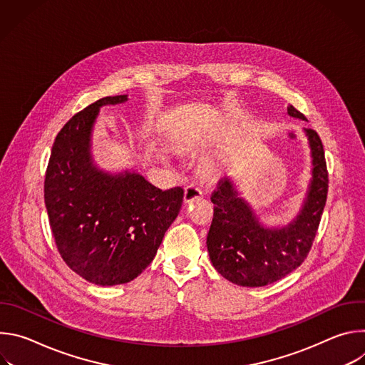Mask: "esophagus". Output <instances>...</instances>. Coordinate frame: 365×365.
Masks as SVG:
<instances>
[{"mask_svg": "<svg viewBox=\"0 0 365 365\" xmlns=\"http://www.w3.org/2000/svg\"><path fill=\"white\" fill-rule=\"evenodd\" d=\"M200 196H202V189H200L199 185L190 183L185 187V202L186 203H190V202H193L195 199H197Z\"/></svg>", "mask_w": 365, "mask_h": 365, "instance_id": "1", "label": "esophagus"}]
</instances>
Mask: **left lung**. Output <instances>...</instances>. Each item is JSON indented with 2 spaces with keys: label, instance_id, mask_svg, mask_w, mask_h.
Returning a JSON list of instances; mask_svg holds the SVG:
<instances>
[{
  "label": "left lung",
  "instance_id": "8db88e82",
  "mask_svg": "<svg viewBox=\"0 0 365 365\" xmlns=\"http://www.w3.org/2000/svg\"><path fill=\"white\" fill-rule=\"evenodd\" d=\"M287 114L306 120L293 106L287 107ZM304 134L310 147L312 179L297 217L287 225L264 227L230 178L221 179L211 196L214 218L206 238L207 252L215 270L234 284H272L296 270L307 257L327 203L328 170L318 133L304 128Z\"/></svg>",
  "mask_w": 365,
  "mask_h": 365
}]
</instances>
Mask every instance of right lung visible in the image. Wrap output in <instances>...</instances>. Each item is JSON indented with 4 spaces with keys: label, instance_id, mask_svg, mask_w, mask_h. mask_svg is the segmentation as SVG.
Masks as SVG:
<instances>
[{
    "label": "right lung",
    "instance_id": "obj_1",
    "mask_svg": "<svg viewBox=\"0 0 365 365\" xmlns=\"http://www.w3.org/2000/svg\"><path fill=\"white\" fill-rule=\"evenodd\" d=\"M128 101L106 96L75 114L58 134L44 179L51 232L65 263L85 280L115 286L134 280L153 262L176 220L183 189L162 190L140 173H110L92 158L99 110Z\"/></svg>",
    "mask_w": 365,
    "mask_h": 365
}]
</instances>
